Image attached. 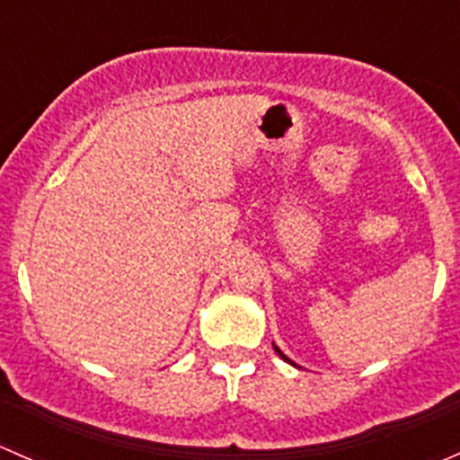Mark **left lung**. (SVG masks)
I'll return each mask as SVG.
<instances>
[{
  "label": "left lung",
  "mask_w": 460,
  "mask_h": 460,
  "mask_svg": "<svg viewBox=\"0 0 460 460\" xmlns=\"http://www.w3.org/2000/svg\"><path fill=\"white\" fill-rule=\"evenodd\" d=\"M274 349H277V354H279V357H281V358H283V361L292 363V361H290V358H288V357H286V354H283V352H281V349H279V348H277V345H274ZM292 366H295V363H292Z\"/></svg>",
  "instance_id": "1"
}]
</instances>
